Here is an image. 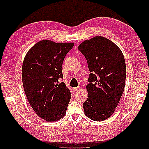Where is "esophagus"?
I'll use <instances>...</instances> for the list:
<instances>
[{
    "label": "esophagus",
    "instance_id": "obj_1",
    "mask_svg": "<svg viewBox=\"0 0 149 149\" xmlns=\"http://www.w3.org/2000/svg\"><path fill=\"white\" fill-rule=\"evenodd\" d=\"M79 89H80V87H79V86H78V87H77V88H73L74 91H79Z\"/></svg>",
    "mask_w": 149,
    "mask_h": 149
}]
</instances>
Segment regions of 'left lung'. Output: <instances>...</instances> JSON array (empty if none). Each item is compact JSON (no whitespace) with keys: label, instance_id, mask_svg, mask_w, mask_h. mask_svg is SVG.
Segmentation results:
<instances>
[{"label":"left lung","instance_id":"1","mask_svg":"<svg viewBox=\"0 0 149 149\" xmlns=\"http://www.w3.org/2000/svg\"><path fill=\"white\" fill-rule=\"evenodd\" d=\"M78 49L87 60L89 71L85 115L95 121L109 118L118 106L125 86L126 66L119 48L106 38L94 37L81 43Z\"/></svg>","mask_w":149,"mask_h":149}]
</instances>
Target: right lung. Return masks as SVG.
Segmentation results:
<instances>
[{
  "label": "right lung",
  "mask_w": 149,
  "mask_h": 149,
  "mask_svg": "<svg viewBox=\"0 0 149 149\" xmlns=\"http://www.w3.org/2000/svg\"><path fill=\"white\" fill-rule=\"evenodd\" d=\"M74 43L42 40L26 53L22 65L24 89L30 106L48 122L61 119L66 114L71 94L63 78L62 65Z\"/></svg>",
  "instance_id": "add662e5"
}]
</instances>
